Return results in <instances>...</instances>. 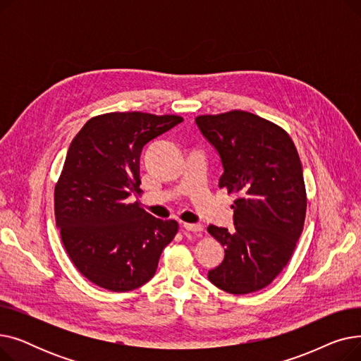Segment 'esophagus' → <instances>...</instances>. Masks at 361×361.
I'll return each instance as SVG.
<instances>
[{"mask_svg": "<svg viewBox=\"0 0 361 361\" xmlns=\"http://www.w3.org/2000/svg\"><path fill=\"white\" fill-rule=\"evenodd\" d=\"M183 230L184 231H190V233H202L203 226L200 224H183Z\"/></svg>", "mask_w": 361, "mask_h": 361, "instance_id": "esophagus-1", "label": "esophagus"}]
</instances>
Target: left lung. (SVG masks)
Here are the masks:
<instances>
[{
	"label": "left lung",
	"mask_w": 361,
	"mask_h": 361,
	"mask_svg": "<svg viewBox=\"0 0 361 361\" xmlns=\"http://www.w3.org/2000/svg\"><path fill=\"white\" fill-rule=\"evenodd\" d=\"M196 124L221 158L219 187L237 196L231 206L235 230L207 226L225 249L207 278L230 294L259 291L286 268L305 225L298 152L286 130L252 112L199 116Z\"/></svg>",
	"instance_id": "8db88e82"
}]
</instances>
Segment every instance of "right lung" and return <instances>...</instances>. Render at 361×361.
<instances>
[{
  "mask_svg": "<svg viewBox=\"0 0 361 361\" xmlns=\"http://www.w3.org/2000/svg\"><path fill=\"white\" fill-rule=\"evenodd\" d=\"M183 121L178 116L109 112L73 139L54 192L56 226L78 271L94 286L124 293L155 275L177 221L147 214L128 197L140 192L146 143Z\"/></svg>",
  "mask_w": 361,
  "mask_h": 361,
  "instance_id": "obj_1",
  "label": "right lung"
}]
</instances>
